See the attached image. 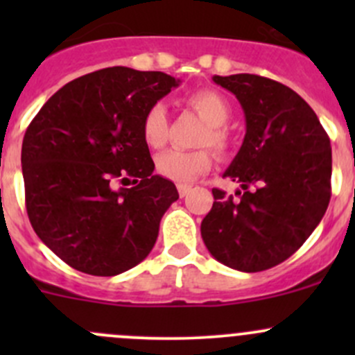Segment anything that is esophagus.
Listing matches in <instances>:
<instances>
[{"instance_id":"esophagus-1","label":"esophagus","mask_w":355,"mask_h":355,"mask_svg":"<svg viewBox=\"0 0 355 355\" xmlns=\"http://www.w3.org/2000/svg\"><path fill=\"white\" fill-rule=\"evenodd\" d=\"M177 189H178V194H180V198H185V196L191 192L192 187H191V185H187V184H178Z\"/></svg>"}]
</instances>
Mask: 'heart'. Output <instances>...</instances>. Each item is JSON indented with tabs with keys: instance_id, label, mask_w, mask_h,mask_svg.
Returning <instances> with one entry per match:
<instances>
[{
	"instance_id": "b5f03b06",
	"label": "heart",
	"mask_w": 355,
	"mask_h": 355,
	"mask_svg": "<svg viewBox=\"0 0 355 355\" xmlns=\"http://www.w3.org/2000/svg\"><path fill=\"white\" fill-rule=\"evenodd\" d=\"M189 103L207 123V130L200 139V146H211L218 153L227 151L228 134L223 127L230 118V106L227 99L220 92L202 89L189 96ZM142 137L149 148L157 149L164 146L168 137V114L163 103H155L146 111L142 118ZM211 166H213V156L207 149H199V151L170 149L156 157L157 173L178 184L194 182L200 175L207 173Z\"/></svg>"
}]
</instances>
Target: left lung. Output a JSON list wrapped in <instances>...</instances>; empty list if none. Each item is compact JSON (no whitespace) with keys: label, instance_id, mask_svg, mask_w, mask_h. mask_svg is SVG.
Segmentation results:
<instances>
[{"label":"left lung","instance_id":"8db88e82","mask_svg":"<svg viewBox=\"0 0 355 355\" xmlns=\"http://www.w3.org/2000/svg\"><path fill=\"white\" fill-rule=\"evenodd\" d=\"M213 80L244 110V142L223 177L245 192L235 199L213 189L200 235L221 264L256 273L292 256L327 213L330 139L313 108L280 82L250 73Z\"/></svg>","mask_w":355,"mask_h":355}]
</instances>
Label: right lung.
Masks as SVG:
<instances>
[{
    "instance_id": "add662e5",
    "label": "right lung",
    "mask_w": 355,
    "mask_h": 355,
    "mask_svg": "<svg viewBox=\"0 0 355 355\" xmlns=\"http://www.w3.org/2000/svg\"><path fill=\"white\" fill-rule=\"evenodd\" d=\"M178 84L163 71L103 68L63 85L31 121L22 144L28 220L68 266L114 277L155 247L178 192L153 173L142 118ZM128 178L138 185L112 189Z\"/></svg>"
}]
</instances>
